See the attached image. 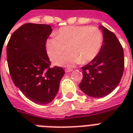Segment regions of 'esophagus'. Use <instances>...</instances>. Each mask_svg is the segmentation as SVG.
I'll return each instance as SVG.
<instances>
[{
    "instance_id": "34e87169",
    "label": "esophagus",
    "mask_w": 133,
    "mask_h": 133,
    "mask_svg": "<svg viewBox=\"0 0 133 133\" xmlns=\"http://www.w3.org/2000/svg\"><path fill=\"white\" fill-rule=\"evenodd\" d=\"M72 71H73V69H71V68H66V69H65V72H66V73L71 72Z\"/></svg>"
}]
</instances>
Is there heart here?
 <instances>
[{
    "mask_svg": "<svg viewBox=\"0 0 133 133\" xmlns=\"http://www.w3.org/2000/svg\"><path fill=\"white\" fill-rule=\"evenodd\" d=\"M56 37L46 40L45 48L49 59L58 65L72 66L77 63L85 64L92 60L99 52L103 41V35L95 26H67L55 32Z\"/></svg>",
    "mask_w": 133,
    "mask_h": 133,
    "instance_id": "heart-1",
    "label": "heart"
}]
</instances>
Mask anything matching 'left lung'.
Masks as SVG:
<instances>
[{
  "mask_svg": "<svg viewBox=\"0 0 133 133\" xmlns=\"http://www.w3.org/2000/svg\"><path fill=\"white\" fill-rule=\"evenodd\" d=\"M103 43L99 52L82 67L83 79L79 86L85 94L101 98L110 94L119 84L124 69V50L115 34L104 26Z\"/></svg>",
  "mask_w": 133,
  "mask_h": 133,
  "instance_id": "8db88e82",
  "label": "left lung"
}]
</instances>
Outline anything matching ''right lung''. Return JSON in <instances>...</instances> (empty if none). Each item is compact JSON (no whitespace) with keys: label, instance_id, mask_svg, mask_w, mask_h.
Returning a JSON list of instances; mask_svg holds the SVG:
<instances>
[{"label":"right lung","instance_id":"obj_1","mask_svg":"<svg viewBox=\"0 0 133 133\" xmlns=\"http://www.w3.org/2000/svg\"><path fill=\"white\" fill-rule=\"evenodd\" d=\"M49 25L26 23L17 28L6 45V58L12 81L26 98L46 105L55 98L64 75L60 66L51 67L45 42Z\"/></svg>","mask_w":133,"mask_h":133}]
</instances>
